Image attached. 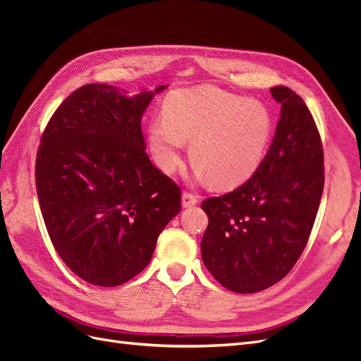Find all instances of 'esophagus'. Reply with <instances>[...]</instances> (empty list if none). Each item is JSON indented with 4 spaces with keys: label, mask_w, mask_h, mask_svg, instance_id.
Instances as JSON below:
<instances>
[{
    "label": "esophagus",
    "mask_w": 361,
    "mask_h": 361,
    "mask_svg": "<svg viewBox=\"0 0 361 361\" xmlns=\"http://www.w3.org/2000/svg\"><path fill=\"white\" fill-rule=\"evenodd\" d=\"M199 203L197 195H194L191 192H183L182 194V206L183 207H192L194 204Z\"/></svg>",
    "instance_id": "1"
}]
</instances>
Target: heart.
<instances>
[{
  "mask_svg": "<svg viewBox=\"0 0 361 361\" xmlns=\"http://www.w3.org/2000/svg\"><path fill=\"white\" fill-rule=\"evenodd\" d=\"M272 117L257 101H245L212 87L178 90L164 102V117L149 125V145L164 173L178 169L183 140L200 180L232 188L248 180L264 161Z\"/></svg>",
  "mask_w": 361,
  "mask_h": 361,
  "instance_id": "obj_1",
  "label": "heart"
}]
</instances>
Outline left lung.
I'll list each match as a JSON object with an SVG mask.
<instances>
[{
	"instance_id": "obj_1",
	"label": "left lung",
	"mask_w": 361,
	"mask_h": 361,
	"mask_svg": "<svg viewBox=\"0 0 361 361\" xmlns=\"http://www.w3.org/2000/svg\"><path fill=\"white\" fill-rule=\"evenodd\" d=\"M281 104L268 154L244 185L202 203L209 224L202 259L218 283L238 293L276 285L309 241L324 190V154L314 120L289 87H272Z\"/></svg>"
}]
</instances>
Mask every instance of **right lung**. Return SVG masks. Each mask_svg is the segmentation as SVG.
Segmentation results:
<instances>
[{
	"mask_svg": "<svg viewBox=\"0 0 361 361\" xmlns=\"http://www.w3.org/2000/svg\"><path fill=\"white\" fill-rule=\"evenodd\" d=\"M87 84L63 101L42 135L36 188L48 235L76 276L123 285L143 271L180 212V190L150 162L141 117L154 96Z\"/></svg>",
	"mask_w": 361,
	"mask_h": 361,
	"instance_id": "1",
	"label": "right lung"
}]
</instances>
